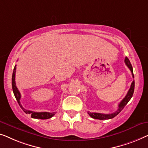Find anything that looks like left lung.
Returning a JSON list of instances; mask_svg holds the SVG:
<instances>
[{
    "label": "left lung",
    "instance_id": "1",
    "mask_svg": "<svg viewBox=\"0 0 148 148\" xmlns=\"http://www.w3.org/2000/svg\"><path fill=\"white\" fill-rule=\"evenodd\" d=\"M125 63L126 66L129 68V69L131 70L132 72L133 78H134V72H133V68L132 64H131V62L130 60L128 59L127 58H125ZM134 88H135V82L134 80L133 81L132 84H131L130 88L127 94L125 97L121 101V103L119 104L118 105V109L116 110L115 112H114L113 113L111 114H103V113H90V112H88V114L90 115L91 117L93 119H100V120H105V119H113L115 117V116L118 115L119 113H120L121 111L123 109V108L125 107V105L128 103V102L130 101V99H132L133 94H134Z\"/></svg>",
    "mask_w": 148,
    "mask_h": 148
}]
</instances>
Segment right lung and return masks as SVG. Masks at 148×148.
Masks as SVG:
<instances>
[{"label": "right lung", "instance_id": "right-lung-1", "mask_svg": "<svg viewBox=\"0 0 148 148\" xmlns=\"http://www.w3.org/2000/svg\"><path fill=\"white\" fill-rule=\"evenodd\" d=\"M16 65L14 66V70H13V73H12V90H13V93L14 97H15L16 101H17L18 105L21 107V108L23 109L25 113L26 114H30L32 117L33 119H49L55 115V113H48V112H33L32 111H29L24 109L22 107V105H21L20 103V99L21 96L20 92L18 91L17 87L16 86V83H15V72H16Z\"/></svg>", "mask_w": 148, "mask_h": 148}]
</instances>
